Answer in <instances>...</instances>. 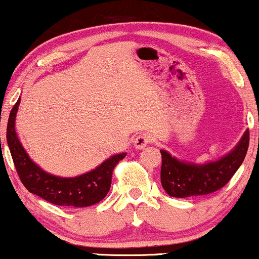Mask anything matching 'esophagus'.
I'll return each instance as SVG.
<instances>
[{"label":"esophagus","instance_id":"esophagus-1","mask_svg":"<svg viewBox=\"0 0 259 259\" xmlns=\"http://www.w3.org/2000/svg\"><path fill=\"white\" fill-rule=\"evenodd\" d=\"M150 142H151L150 136L146 135V134H141V135H138L135 139H134V146H135V148L141 150V148L146 147Z\"/></svg>","mask_w":259,"mask_h":259}]
</instances>
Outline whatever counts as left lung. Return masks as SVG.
<instances>
[{
  "label": "left lung",
  "mask_w": 259,
  "mask_h": 259,
  "mask_svg": "<svg viewBox=\"0 0 259 259\" xmlns=\"http://www.w3.org/2000/svg\"><path fill=\"white\" fill-rule=\"evenodd\" d=\"M249 144V132L246 130L239 144L224 157L204 164L179 160L160 150L162 168L160 183L171 197L184 198L218 191L229 183L242 164Z\"/></svg>",
  "instance_id": "left-lung-1"
}]
</instances>
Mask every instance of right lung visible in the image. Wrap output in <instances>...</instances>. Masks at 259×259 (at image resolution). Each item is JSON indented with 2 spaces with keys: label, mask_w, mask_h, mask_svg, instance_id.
<instances>
[{
  "label": "right lung",
  "mask_w": 259,
  "mask_h": 259,
  "mask_svg": "<svg viewBox=\"0 0 259 259\" xmlns=\"http://www.w3.org/2000/svg\"><path fill=\"white\" fill-rule=\"evenodd\" d=\"M20 99L10 113L7 144L20 181L29 192L57 206L89 207L99 203L108 194L113 169L126 153H118L106 159L91 171L74 178H62L42 170L30 159L16 133V115Z\"/></svg>",
  "instance_id": "1"
}]
</instances>
